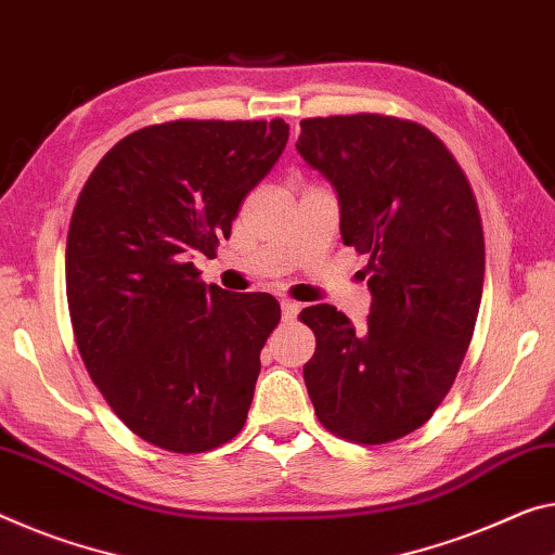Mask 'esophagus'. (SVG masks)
Returning a JSON list of instances; mask_svg holds the SVG:
<instances>
[{"mask_svg": "<svg viewBox=\"0 0 555 555\" xmlns=\"http://www.w3.org/2000/svg\"><path fill=\"white\" fill-rule=\"evenodd\" d=\"M280 310H283L285 322H293L297 318V312H300V305L293 302V300H283V302H280Z\"/></svg>", "mask_w": 555, "mask_h": 555, "instance_id": "obj_1", "label": "esophagus"}]
</instances>
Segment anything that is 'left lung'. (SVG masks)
Masks as SVG:
<instances>
[{"mask_svg":"<svg viewBox=\"0 0 555 555\" xmlns=\"http://www.w3.org/2000/svg\"><path fill=\"white\" fill-rule=\"evenodd\" d=\"M295 149L330 181L345 245L366 255L362 330L332 305L300 318L318 347L305 387L318 420L387 444L437 412L472 343L483 230L464 170L429 129L395 116L305 118Z\"/></svg>","mask_w":555,"mask_h":555,"instance_id":"8db88e82","label":"left lung"}]
</instances>
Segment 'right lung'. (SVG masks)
I'll return each mask as SVG.
<instances>
[{
  "label": "right lung",
  "mask_w": 555,
  "mask_h": 555,
  "mask_svg": "<svg viewBox=\"0 0 555 555\" xmlns=\"http://www.w3.org/2000/svg\"><path fill=\"white\" fill-rule=\"evenodd\" d=\"M287 135L283 118L146 126L99 160L76 201V347L118 420L160 449H216L248 420L280 305L201 283L193 258L216 255Z\"/></svg>",
  "instance_id": "1"
}]
</instances>
